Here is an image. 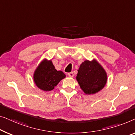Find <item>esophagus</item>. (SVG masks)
Instances as JSON below:
<instances>
[{
    "label": "esophagus",
    "instance_id": "obj_1",
    "mask_svg": "<svg viewBox=\"0 0 135 135\" xmlns=\"http://www.w3.org/2000/svg\"><path fill=\"white\" fill-rule=\"evenodd\" d=\"M67 75L68 76H70V77H73V76H74V74L73 72H70V73H68Z\"/></svg>",
    "mask_w": 135,
    "mask_h": 135
}]
</instances>
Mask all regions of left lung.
I'll return each instance as SVG.
<instances>
[{"instance_id":"left-lung-1","label":"left lung","mask_w":135,"mask_h":135,"mask_svg":"<svg viewBox=\"0 0 135 135\" xmlns=\"http://www.w3.org/2000/svg\"><path fill=\"white\" fill-rule=\"evenodd\" d=\"M76 80L85 94H94L105 87L107 75L97 60H85L78 70Z\"/></svg>"}]
</instances>
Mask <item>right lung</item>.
Segmentation results:
<instances>
[{
	"label": "right lung",
	"instance_id": "right-lung-1",
	"mask_svg": "<svg viewBox=\"0 0 135 135\" xmlns=\"http://www.w3.org/2000/svg\"><path fill=\"white\" fill-rule=\"evenodd\" d=\"M65 78L62 71H57L51 60L45 59L40 64L33 75V80L39 89L50 91L54 89L59 83Z\"/></svg>",
	"mask_w": 135,
	"mask_h": 135
}]
</instances>
